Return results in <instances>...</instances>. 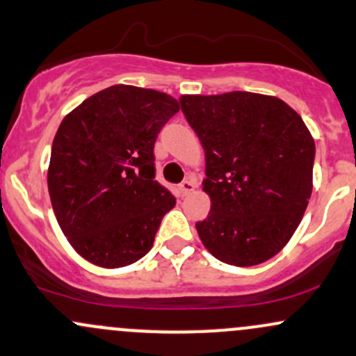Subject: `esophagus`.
Listing matches in <instances>:
<instances>
[{"label":"esophagus","instance_id":"esophagus-1","mask_svg":"<svg viewBox=\"0 0 356 356\" xmlns=\"http://www.w3.org/2000/svg\"><path fill=\"white\" fill-rule=\"evenodd\" d=\"M194 187H196V184H194V182L191 181V179H187V181L181 182V184H179V191H181L182 196H187V194L193 193Z\"/></svg>","mask_w":356,"mask_h":356}]
</instances>
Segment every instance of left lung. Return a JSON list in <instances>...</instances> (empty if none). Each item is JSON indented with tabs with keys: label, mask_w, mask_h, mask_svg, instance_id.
<instances>
[{
	"label": "left lung",
	"mask_w": 356,
	"mask_h": 356,
	"mask_svg": "<svg viewBox=\"0 0 356 356\" xmlns=\"http://www.w3.org/2000/svg\"><path fill=\"white\" fill-rule=\"evenodd\" d=\"M187 123L206 155L211 211L196 228L225 264L250 267L286 247L312 191L314 140L279 97L233 91L182 96Z\"/></svg>",
	"instance_id": "1"
}]
</instances>
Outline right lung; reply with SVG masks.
Instances as JSON below:
<instances>
[{"label":"right lung","instance_id":"obj_1","mask_svg":"<svg viewBox=\"0 0 356 356\" xmlns=\"http://www.w3.org/2000/svg\"><path fill=\"white\" fill-rule=\"evenodd\" d=\"M179 111L154 89L111 86L65 116L52 143L49 194L70 245L99 267L150 252L175 197L155 181L154 147Z\"/></svg>","mask_w":356,"mask_h":356}]
</instances>
